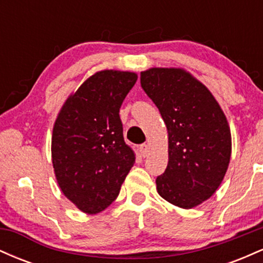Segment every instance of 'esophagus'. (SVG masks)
<instances>
[{"mask_svg":"<svg viewBox=\"0 0 263 263\" xmlns=\"http://www.w3.org/2000/svg\"><path fill=\"white\" fill-rule=\"evenodd\" d=\"M138 149H140V153L142 157H147V155H148V152H149L148 144H141L140 148Z\"/></svg>","mask_w":263,"mask_h":263,"instance_id":"obj_1","label":"esophagus"}]
</instances>
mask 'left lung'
<instances>
[{
  "instance_id": "1",
  "label": "left lung",
  "mask_w": 263,
  "mask_h": 263,
  "mask_svg": "<svg viewBox=\"0 0 263 263\" xmlns=\"http://www.w3.org/2000/svg\"><path fill=\"white\" fill-rule=\"evenodd\" d=\"M141 86L158 107L168 131V165L157 192L168 203L192 209L224 179L231 157L228 120L210 90L182 68L141 71Z\"/></svg>"
}]
</instances>
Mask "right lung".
<instances>
[{"instance_id": "1", "label": "right lung", "mask_w": 263, "mask_h": 263, "mask_svg": "<svg viewBox=\"0 0 263 263\" xmlns=\"http://www.w3.org/2000/svg\"><path fill=\"white\" fill-rule=\"evenodd\" d=\"M134 71L101 70L68 96L53 126L52 163L60 190L80 211L101 213L135 163L120 119Z\"/></svg>"}]
</instances>
